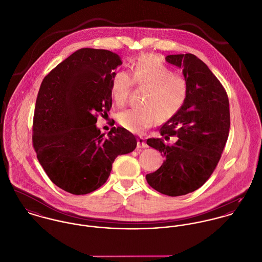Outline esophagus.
Instances as JSON below:
<instances>
[{"mask_svg": "<svg viewBox=\"0 0 262 262\" xmlns=\"http://www.w3.org/2000/svg\"><path fill=\"white\" fill-rule=\"evenodd\" d=\"M137 147L138 148H145V147H147V144L144 141V138L141 137V136L137 138Z\"/></svg>", "mask_w": 262, "mask_h": 262, "instance_id": "1", "label": "esophagus"}]
</instances>
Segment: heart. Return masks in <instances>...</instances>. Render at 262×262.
I'll return each mask as SVG.
<instances>
[{
    "label": "heart",
    "mask_w": 262,
    "mask_h": 262,
    "mask_svg": "<svg viewBox=\"0 0 262 262\" xmlns=\"http://www.w3.org/2000/svg\"><path fill=\"white\" fill-rule=\"evenodd\" d=\"M132 85L146 89L142 106L118 114L119 124L132 133H143L156 122L167 120L181 111L187 101L188 83L176 75L160 58L142 54L130 64L129 75L123 71L113 74L110 94L117 106H124Z\"/></svg>",
    "instance_id": "obj_1"
}]
</instances>
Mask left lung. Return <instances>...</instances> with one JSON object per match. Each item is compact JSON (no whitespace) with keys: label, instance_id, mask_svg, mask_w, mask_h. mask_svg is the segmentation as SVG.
I'll return each instance as SVG.
<instances>
[{"label":"left lung","instance_id":"1","mask_svg":"<svg viewBox=\"0 0 262 262\" xmlns=\"http://www.w3.org/2000/svg\"><path fill=\"white\" fill-rule=\"evenodd\" d=\"M165 59L183 69L188 95L181 111L159 129L162 138L146 141L164 157L146 181L160 193L178 196L202 187L215 170L229 135L230 109L224 86L200 58L186 53ZM171 136L179 139L169 146L165 141Z\"/></svg>","mask_w":262,"mask_h":262}]
</instances>
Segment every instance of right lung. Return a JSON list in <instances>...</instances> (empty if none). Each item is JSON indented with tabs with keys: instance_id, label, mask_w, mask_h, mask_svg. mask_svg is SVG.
I'll list each match as a JSON object with an SVG mask.
<instances>
[{
	"instance_id": "add662e5",
	"label": "right lung",
	"mask_w": 262,
	"mask_h": 262,
	"mask_svg": "<svg viewBox=\"0 0 262 262\" xmlns=\"http://www.w3.org/2000/svg\"><path fill=\"white\" fill-rule=\"evenodd\" d=\"M122 61L105 49L81 48L46 75L38 92L32 143L50 181L73 194L90 193L108 180L118 155L136 148L122 127L106 135L96 127L112 107L110 83Z\"/></svg>"
}]
</instances>
